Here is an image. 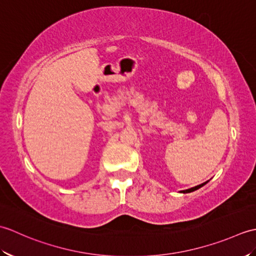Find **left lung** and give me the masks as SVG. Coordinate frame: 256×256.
Masks as SVG:
<instances>
[{
    "instance_id": "8db88e82",
    "label": "left lung",
    "mask_w": 256,
    "mask_h": 256,
    "mask_svg": "<svg viewBox=\"0 0 256 256\" xmlns=\"http://www.w3.org/2000/svg\"><path fill=\"white\" fill-rule=\"evenodd\" d=\"M208 182H204V184H198V186H194V187H192V188H189V189H186V190H182V194H188V192H194V190H197V189H199V188H201L202 186H204V184Z\"/></svg>"
}]
</instances>
